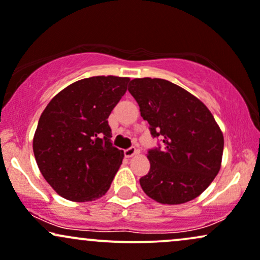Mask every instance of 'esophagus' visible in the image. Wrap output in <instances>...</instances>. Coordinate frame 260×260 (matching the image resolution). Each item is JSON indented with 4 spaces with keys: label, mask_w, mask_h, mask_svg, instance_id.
Segmentation results:
<instances>
[{
    "label": "esophagus",
    "mask_w": 260,
    "mask_h": 260,
    "mask_svg": "<svg viewBox=\"0 0 260 260\" xmlns=\"http://www.w3.org/2000/svg\"><path fill=\"white\" fill-rule=\"evenodd\" d=\"M124 153H125V156H126V157H133L134 154L138 153V150H136L135 146H131V147L126 148V150L124 151Z\"/></svg>",
    "instance_id": "1"
}]
</instances>
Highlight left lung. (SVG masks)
<instances>
[{
	"label": "left lung",
	"mask_w": 260,
	"mask_h": 260,
	"mask_svg": "<svg viewBox=\"0 0 260 260\" xmlns=\"http://www.w3.org/2000/svg\"><path fill=\"white\" fill-rule=\"evenodd\" d=\"M130 94L162 146L150 148L151 167L140 185L151 199L177 205L195 199L221 167L223 135L203 102L161 78H135Z\"/></svg>",
	"instance_id": "8db88e82"
}]
</instances>
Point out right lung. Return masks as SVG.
<instances>
[{
	"label": "right lung",
	"mask_w": 260,
	"mask_h": 260,
	"mask_svg": "<svg viewBox=\"0 0 260 260\" xmlns=\"http://www.w3.org/2000/svg\"><path fill=\"white\" fill-rule=\"evenodd\" d=\"M130 78L95 76L57 93L40 115L33 151L43 177L57 194L92 201L109 189L122 162L107 119Z\"/></svg>",
	"instance_id": "add662e5"
}]
</instances>
